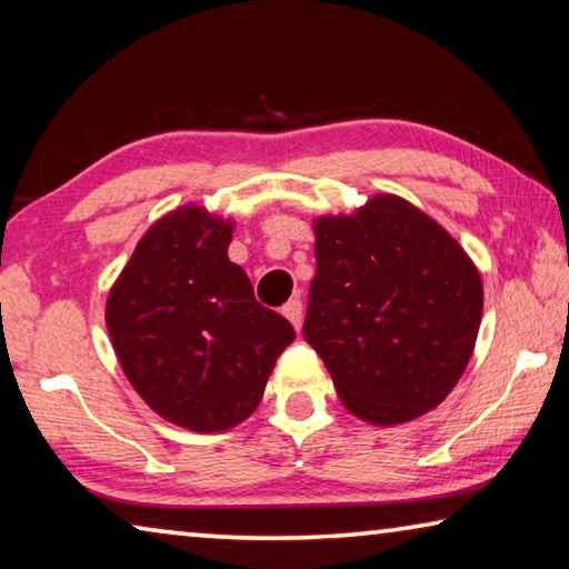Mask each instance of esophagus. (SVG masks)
Returning a JSON list of instances; mask_svg holds the SVG:
<instances>
[{
  "label": "esophagus",
  "mask_w": 569,
  "mask_h": 569,
  "mask_svg": "<svg viewBox=\"0 0 569 569\" xmlns=\"http://www.w3.org/2000/svg\"><path fill=\"white\" fill-rule=\"evenodd\" d=\"M283 317L293 323V329L299 331L301 323H303V303L301 299H291L283 306Z\"/></svg>",
  "instance_id": "esophagus-1"
}]
</instances>
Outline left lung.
I'll use <instances>...</instances> for the list:
<instances>
[{
  "mask_svg": "<svg viewBox=\"0 0 569 569\" xmlns=\"http://www.w3.org/2000/svg\"><path fill=\"white\" fill-rule=\"evenodd\" d=\"M317 276L303 339L345 408L400 426L438 408L466 372L483 313L479 268L398 194L313 220Z\"/></svg>",
  "mask_w": 569,
  "mask_h": 569,
  "instance_id": "8db88e82",
  "label": "left lung"
}]
</instances>
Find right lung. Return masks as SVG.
<instances>
[{"label": "right lung", "instance_id": "add662e5", "mask_svg": "<svg viewBox=\"0 0 569 569\" xmlns=\"http://www.w3.org/2000/svg\"><path fill=\"white\" fill-rule=\"evenodd\" d=\"M236 222L202 204L167 212L133 248L106 301V327L141 400L194 432L240 426L296 339L230 263Z\"/></svg>", "mask_w": 569, "mask_h": 569}]
</instances>
